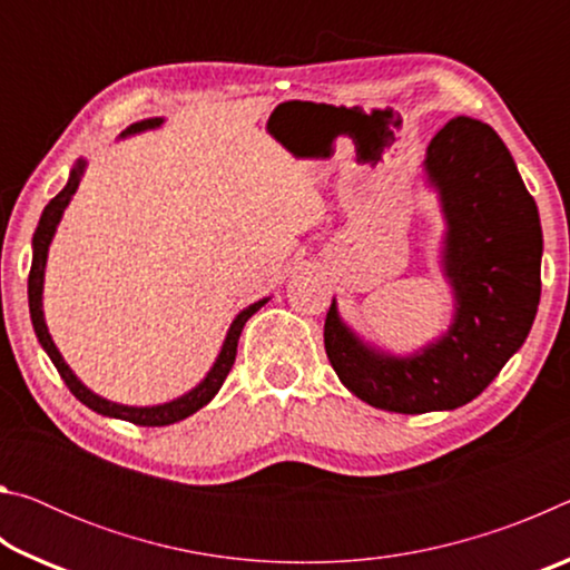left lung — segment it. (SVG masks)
<instances>
[{
  "mask_svg": "<svg viewBox=\"0 0 570 570\" xmlns=\"http://www.w3.org/2000/svg\"><path fill=\"white\" fill-rule=\"evenodd\" d=\"M445 218L440 266L452 292L448 332L412 354L364 342L336 298L324 322L336 377L372 407L422 414L475 400L523 346L540 302L543 230L515 160L490 125L458 115L424 153Z\"/></svg>",
  "mask_w": 570,
  "mask_h": 570,
  "instance_id": "1",
  "label": "left lung"
}]
</instances>
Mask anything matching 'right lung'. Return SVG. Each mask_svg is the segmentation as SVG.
<instances>
[{
    "mask_svg": "<svg viewBox=\"0 0 570 570\" xmlns=\"http://www.w3.org/2000/svg\"><path fill=\"white\" fill-rule=\"evenodd\" d=\"M160 125H163V118H148V120L132 122L130 128L122 130L120 138H128V135H135V132L156 130V128H160ZM85 168H88V163H85L82 158L75 163V168L70 170V178H67V186L60 193H57L50 204L45 206L42 216H40V224H37V230L32 236V268H30V282H27V296H30V316H32L35 334H37V340H40L47 356H50L52 364L57 366V372H60V377L65 380L67 387H70V392L85 404V407H90L92 412H98V414H105V417L142 424V428H163V424L180 422V420L190 417L193 412H198L200 407H206V404L216 397L220 384L226 382L230 366H234V362H236V346H238L240 332H244V326H246L250 316H254L258 308H262L268 302V296L258 298V302L248 304L244 312L236 314V320L230 322L228 332H226L224 346H220L216 362L208 370L206 377L200 380L196 387L188 390L186 394H180V397H176V400L163 402V404H150V407H132V404H120V402L105 400V397H100V394H95L90 387H85V384L77 380V374L70 370V364L62 360L60 350L55 346L50 330H47V324H45V312H42L47 254H50V244L55 238L57 226H60L65 208L70 206L75 190H77V186H80V180L85 176Z\"/></svg>",
    "mask_w": 570,
    "mask_h": 570,
    "instance_id": "right-lung-1",
    "label": "right lung"
}]
</instances>
